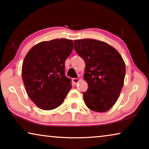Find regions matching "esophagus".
I'll return each instance as SVG.
<instances>
[{"label": "esophagus", "mask_w": 149, "mask_h": 149, "mask_svg": "<svg viewBox=\"0 0 149 149\" xmlns=\"http://www.w3.org/2000/svg\"><path fill=\"white\" fill-rule=\"evenodd\" d=\"M72 80V82L74 83V84H77V83H78L79 81H80V79H79V78H73Z\"/></svg>", "instance_id": "34e87169"}]
</instances>
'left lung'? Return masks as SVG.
Segmentation results:
<instances>
[{
	"label": "left lung",
	"instance_id": "left-lung-1",
	"mask_svg": "<svg viewBox=\"0 0 149 149\" xmlns=\"http://www.w3.org/2000/svg\"><path fill=\"white\" fill-rule=\"evenodd\" d=\"M74 49L85 62L83 92L85 104L91 111L104 113L113 107L123 88L125 64L119 53L107 42L85 38L74 41Z\"/></svg>",
	"mask_w": 149,
	"mask_h": 149
}]
</instances>
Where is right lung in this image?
Instances as JSON below:
<instances>
[{"mask_svg":"<svg viewBox=\"0 0 149 149\" xmlns=\"http://www.w3.org/2000/svg\"><path fill=\"white\" fill-rule=\"evenodd\" d=\"M73 49V41L57 38L42 41L30 49L24 58L22 76L30 100L40 109L60 107L72 88L65 76V61Z\"/></svg>","mask_w":149,"mask_h":149,"instance_id":"add662e5","label":"right lung"}]
</instances>
